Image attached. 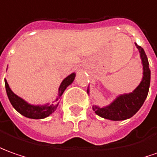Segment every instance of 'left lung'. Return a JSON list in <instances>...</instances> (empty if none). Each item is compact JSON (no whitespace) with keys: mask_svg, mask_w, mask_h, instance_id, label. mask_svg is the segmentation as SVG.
Segmentation results:
<instances>
[{"mask_svg":"<svg viewBox=\"0 0 157 157\" xmlns=\"http://www.w3.org/2000/svg\"><path fill=\"white\" fill-rule=\"evenodd\" d=\"M139 52L143 65V78L142 81L132 92L119 94L108 105L101 107L99 105H93V110L98 116L113 121H120L132 118L141 108L147 98L150 84V70L149 61L144 50L135 43ZM89 94V86L87 87Z\"/></svg>","mask_w":157,"mask_h":157,"instance_id":"left-lung-1","label":"left lung"}]
</instances>
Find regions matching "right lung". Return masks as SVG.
I'll return each instance as SVG.
<instances>
[{
	"mask_svg": "<svg viewBox=\"0 0 157 157\" xmlns=\"http://www.w3.org/2000/svg\"><path fill=\"white\" fill-rule=\"evenodd\" d=\"M75 77V73L74 72L63 80V82H61L59 88H58L57 97L56 98V100L52 102V104H50V103H46L44 105L30 104L27 101H25L24 99L20 98V96H18L17 94H15L12 91L6 79H5V87H6L7 97L9 99L10 103L18 113H20L21 115L25 116L26 118H29V119H40L47 118L48 116H50L56 111L57 105L60 102L59 100L61 99L63 94L65 91V89L67 88V87H69L70 84L74 82Z\"/></svg>",
	"mask_w": 157,
	"mask_h": 157,
	"instance_id": "1",
	"label": "right lung"
}]
</instances>
